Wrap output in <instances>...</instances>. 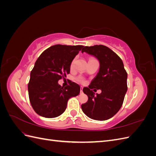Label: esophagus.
I'll return each instance as SVG.
<instances>
[{"label": "esophagus", "mask_w": 156, "mask_h": 156, "mask_svg": "<svg viewBox=\"0 0 156 156\" xmlns=\"http://www.w3.org/2000/svg\"><path fill=\"white\" fill-rule=\"evenodd\" d=\"M83 87H81V88H80V90H81V93H83Z\"/></svg>", "instance_id": "1"}]
</instances>
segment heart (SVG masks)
<instances>
[{
  "mask_svg": "<svg viewBox=\"0 0 156 156\" xmlns=\"http://www.w3.org/2000/svg\"><path fill=\"white\" fill-rule=\"evenodd\" d=\"M75 62V58H73V60L72 61V62H71V64H70L71 68H72L74 66ZM76 80H77V81L79 83H84V82H85V81H84V78L82 77H78L76 79Z\"/></svg>",
  "mask_w": 156,
  "mask_h": 156,
  "instance_id": "1",
  "label": "heart"
}]
</instances>
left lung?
Masks as SVG:
<instances>
[{
	"instance_id": "8db88e82",
	"label": "left lung",
	"mask_w": 156,
	"mask_h": 156,
	"mask_svg": "<svg viewBox=\"0 0 156 156\" xmlns=\"http://www.w3.org/2000/svg\"><path fill=\"white\" fill-rule=\"evenodd\" d=\"M81 52L95 56L100 63L96 77L88 87L83 88L88 100L81 105L82 110L92 119H109L120 110L127 90V74L123 62L114 51L103 45L86 46ZM94 88L100 89L102 93L95 96Z\"/></svg>"
}]
</instances>
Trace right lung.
<instances>
[{"label":"right lung","instance_id":"obj_1","mask_svg":"<svg viewBox=\"0 0 156 156\" xmlns=\"http://www.w3.org/2000/svg\"><path fill=\"white\" fill-rule=\"evenodd\" d=\"M83 47L53 45L37 59L30 72L28 90L30 104L37 115L57 117L65 111L69 99L79 95V84L71 81L64 88L58 81L69 73L71 62Z\"/></svg>","mask_w":156,"mask_h":156}]
</instances>
